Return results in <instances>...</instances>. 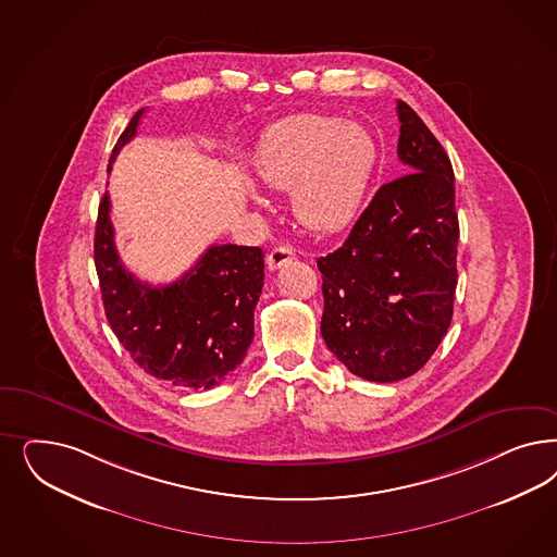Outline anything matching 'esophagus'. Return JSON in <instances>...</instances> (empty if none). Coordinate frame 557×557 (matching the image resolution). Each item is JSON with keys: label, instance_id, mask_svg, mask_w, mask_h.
Wrapping results in <instances>:
<instances>
[{"label": "esophagus", "instance_id": "esophagus-1", "mask_svg": "<svg viewBox=\"0 0 557 557\" xmlns=\"http://www.w3.org/2000/svg\"><path fill=\"white\" fill-rule=\"evenodd\" d=\"M290 260H295V250L288 248V246H278V248L270 250L269 256H267V264H269L270 270L283 269Z\"/></svg>", "mask_w": 557, "mask_h": 557}]
</instances>
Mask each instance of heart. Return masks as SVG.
I'll return each instance as SVG.
<instances>
[{
  "label": "heart",
  "mask_w": 557,
  "mask_h": 557,
  "mask_svg": "<svg viewBox=\"0 0 557 557\" xmlns=\"http://www.w3.org/2000/svg\"><path fill=\"white\" fill-rule=\"evenodd\" d=\"M379 144L360 123L301 112L270 126L253 156V172L270 190H290L295 219L311 232L350 225L377 174Z\"/></svg>",
  "instance_id": "obj_1"
}]
</instances>
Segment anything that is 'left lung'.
<instances>
[{
	"instance_id": "obj_1",
	"label": "left lung",
	"mask_w": 557,
	"mask_h": 557,
	"mask_svg": "<svg viewBox=\"0 0 557 557\" xmlns=\"http://www.w3.org/2000/svg\"><path fill=\"white\" fill-rule=\"evenodd\" d=\"M399 178L383 184L348 239L323 258L322 336L357 377L420 371L443 341L457 288L459 219L449 156L397 100Z\"/></svg>"
}]
</instances>
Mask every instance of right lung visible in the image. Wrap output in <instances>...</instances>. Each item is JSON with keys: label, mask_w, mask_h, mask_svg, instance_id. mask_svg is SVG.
Here are the masks:
<instances>
[{"label": "right lung", "mask_w": 557, "mask_h": 557, "mask_svg": "<svg viewBox=\"0 0 557 557\" xmlns=\"http://www.w3.org/2000/svg\"><path fill=\"white\" fill-rule=\"evenodd\" d=\"M144 112L141 108L131 119L110 163L137 135ZM94 260L108 323L145 373L180 387L209 389L239 367L253 341V309L264 285L260 248L211 246L180 281L151 287L135 278L119 258L104 193Z\"/></svg>", "instance_id": "add662e5"}]
</instances>
